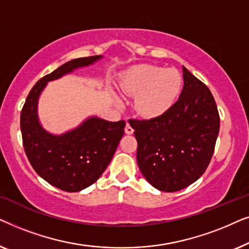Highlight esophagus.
Segmentation results:
<instances>
[{
    "label": "esophagus",
    "mask_w": 249,
    "mask_h": 249,
    "mask_svg": "<svg viewBox=\"0 0 249 249\" xmlns=\"http://www.w3.org/2000/svg\"><path fill=\"white\" fill-rule=\"evenodd\" d=\"M124 131H125V134H128V135H131L132 132H134V129H132V127L130 125V124H129V122H127V124H125Z\"/></svg>",
    "instance_id": "34e87169"
}]
</instances>
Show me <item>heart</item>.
<instances>
[{
	"label": "heart",
	"instance_id": "1",
	"mask_svg": "<svg viewBox=\"0 0 249 249\" xmlns=\"http://www.w3.org/2000/svg\"><path fill=\"white\" fill-rule=\"evenodd\" d=\"M182 86V78L176 69L153 64H138L122 74L120 89L136 96L135 108L142 117L153 119L168 112L176 103Z\"/></svg>",
	"mask_w": 249,
	"mask_h": 249
}]
</instances>
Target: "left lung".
<instances>
[{
	"instance_id": "8db88e82",
	"label": "left lung",
	"mask_w": 249,
	"mask_h": 249,
	"mask_svg": "<svg viewBox=\"0 0 249 249\" xmlns=\"http://www.w3.org/2000/svg\"><path fill=\"white\" fill-rule=\"evenodd\" d=\"M182 72L181 94L168 112L130 124L142 176L165 193L178 192L200 178L212 159L220 130L211 90L185 67Z\"/></svg>"
}]
</instances>
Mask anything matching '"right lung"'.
I'll return each mask as SVG.
<instances>
[{
	"label": "right lung",
	"instance_id": "right-lung-1",
	"mask_svg": "<svg viewBox=\"0 0 249 249\" xmlns=\"http://www.w3.org/2000/svg\"><path fill=\"white\" fill-rule=\"evenodd\" d=\"M102 55L79 57L46 74L29 91L20 115L23 148L37 175L56 188L76 193L96 181L110 164L124 132L125 122L87 118L77 128L53 135L40 124L37 107L49 81L88 67Z\"/></svg>",
	"mask_w": 249,
	"mask_h": 249
}]
</instances>
